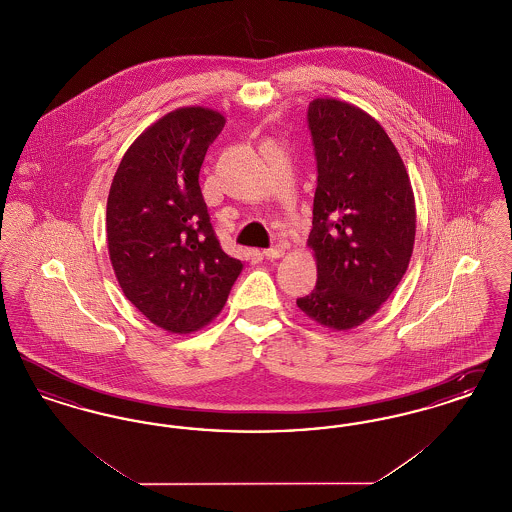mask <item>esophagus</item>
Listing matches in <instances>:
<instances>
[{"instance_id": "1", "label": "esophagus", "mask_w": 512, "mask_h": 512, "mask_svg": "<svg viewBox=\"0 0 512 512\" xmlns=\"http://www.w3.org/2000/svg\"><path fill=\"white\" fill-rule=\"evenodd\" d=\"M263 255L267 257V259H280L282 255H284V247L282 245H274V247H268L263 251Z\"/></svg>"}]
</instances>
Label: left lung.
Segmentation results:
<instances>
[{"instance_id": "8db88e82", "label": "left lung", "mask_w": 512, "mask_h": 512, "mask_svg": "<svg viewBox=\"0 0 512 512\" xmlns=\"http://www.w3.org/2000/svg\"><path fill=\"white\" fill-rule=\"evenodd\" d=\"M307 122L317 157L309 245L318 274L297 307L326 328L349 330L372 317L407 272L413 188L386 130L363 109L313 99Z\"/></svg>"}]
</instances>
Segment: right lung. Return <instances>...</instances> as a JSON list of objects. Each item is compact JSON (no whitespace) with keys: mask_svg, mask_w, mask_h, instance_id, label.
Returning <instances> with one entry per match:
<instances>
[{"mask_svg":"<svg viewBox=\"0 0 512 512\" xmlns=\"http://www.w3.org/2000/svg\"><path fill=\"white\" fill-rule=\"evenodd\" d=\"M224 122L205 107L165 115L128 147L107 197V245L122 292L172 334L217 317L244 268L222 251L199 188Z\"/></svg>","mask_w":512,"mask_h":512,"instance_id":"1","label":"right lung"}]
</instances>
